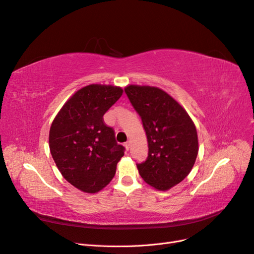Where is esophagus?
<instances>
[{"mask_svg":"<svg viewBox=\"0 0 254 254\" xmlns=\"http://www.w3.org/2000/svg\"><path fill=\"white\" fill-rule=\"evenodd\" d=\"M125 147H126L127 149H129V148H130V141H128V142H126V143H125Z\"/></svg>","mask_w":254,"mask_h":254,"instance_id":"esophagus-1","label":"esophagus"}]
</instances>
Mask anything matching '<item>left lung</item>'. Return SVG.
<instances>
[{"label":"left lung","mask_w":254,"mask_h":254,"mask_svg":"<svg viewBox=\"0 0 254 254\" xmlns=\"http://www.w3.org/2000/svg\"><path fill=\"white\" fill-rule=\"evenodd\" d=\"M125 93L142 119L148 142L147 159L136 164L139 174L156 190H170L195 164L198 136L194 123L178 102L157 87L130 84Z\"/></svg>","instance_id":"left-lung-1"}]
</instances>
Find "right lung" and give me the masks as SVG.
<instances>
[{"label":"right lung","instance_id":"right-lung-1","mask_svg":"<svg viewBox=\"0 0 254 254\" xmlns=\"http://www.w3.org/2000/svg\"><path fill=\"white\" fill-rule=\"evenodd\" d=\"M122 94L117 86L89 84L70 97L52 123V157L64 178L86 193L103 190L124 156V146L103 118Z\"/></svg>","mask_w":254,"mask_h":254}]
</instances>
